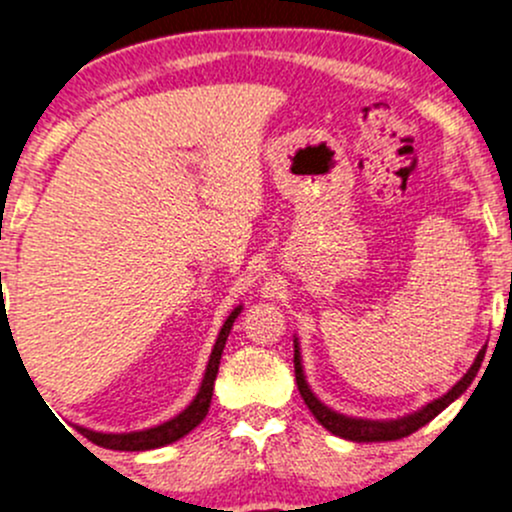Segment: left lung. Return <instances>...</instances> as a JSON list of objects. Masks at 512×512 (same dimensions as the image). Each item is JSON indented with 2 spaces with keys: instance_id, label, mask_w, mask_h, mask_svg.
Segmentation results:
<instances>
[{
  "instance_id": "obj_1",
  "label": "left lung",
  "mask_w": 512,
  "mask_h": 512,
  "mask_svg": "<svg viewBox=\"0 0 512 512\" xmlns=\"http://www.w3.org/2000/svg\"><path fill=\"white\" fill-rule=\"evenodd\" d=\"M483 356H485V349H480L476 361H473V366L466 371V376H463V379L458 381V384L453 386L446 396L431 401V404H426L421 411H416V414L396 418V421H366V418H349L344 414H337V411L327 409V406H324L322 401L312 394V389L307 386V381H304L302 359H299L297 342H294V379H297V389H299V394H302L307 409L312 411L314 418H317V421L322 423L327 431H332L334 436H342V438H347V441H356V443L396 441V438L411 436V433L418 431V428L426 426L431 418H436L438 414H441L448 404H453V401H456L458 396H461L463 391L471 386V381L476 379L480 364H483Z\"/></svg>"
}]
</instances>
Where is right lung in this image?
<instances>
[{"mask_svg":"<svg viewBox=\"0 0 512 512\" xmlns=\"http://www.w3.org/2000/svg\"><path fill=\"white\" fill-rule=\"evenodd\" d=\"M242 307H237L230 317L225 319L223 329H220L218 339H215L213 354H210L208 369H205L203 384H200L198 396L190 401V406L185 411H180L178 416L170 418V421L160 423L156 428H146V431H131V433H98V431H89V428H81V436L89 438L91 443L103 448H111V451H151V448H160L168 446V443L178 441L183 438L185 433L193 431L205 416H208L210 409V399H213V386H215V376H218V366H220V356H223L227 334H230L232 322L237 319Z\"/></svg>","mask_w":512,"mask_h":512,"instance_id":"right-lung-1","label":"right lung"}]
</instances>
